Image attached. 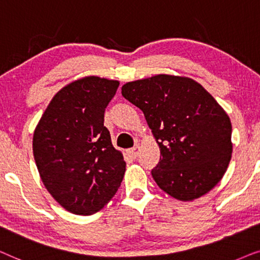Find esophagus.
Masks as SVG:
<instances>
[{
	"mask_svg": "<svg viewBox=\"0 0 260 260\" xmlns=\"http://www.w3.org/2000/svg\"><path fill=\"white\" fill-rule=\"evenodd\" d=\"M139 152H140V145H136V146H134L133 148H129V150L127 151V153L129 154V157L131 158H133V159H136L138 155H139Z\"/></svg>",
	"mask_w": 260,
	"mask_h": 260,
	"instance_id": "obj_1",
	"label": "esophagus"
}]
</instances>
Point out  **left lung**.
Returning <instances> with one entry per match:
<instances>
[{"label": "left lung", "instance_id": "left-lung-1", "mask_svg": "<svg viewBox=\"0 0 260 260\" xmlns=\"http://www.w3.org/2000/svg\"><path fill=\"white\" fill-rule=\"evenodd\" d=\"M121 92L143 110L160 150L152 170L159 188L184 202L209 192L233 152L231 119L216 100L193 79L165 74L128 82Z\"/></svg>", "mask_w": 260, "mask_h": 260}]
</instances>
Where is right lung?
Masks as SVG:
<instances>
[{
    "label": "right lung",
    "instance_id": "obj_1",
    "mask_svg": "<svg viewBox=\"0 0 260 260\" xmlns=\"http://www.w3.org/2000/svg\"><path fill=\"white\" fill-rule=\"evenodd\" d=\"M120 82L85 76L63 86L47 106L33 134V155L41 182L68 212L101 210L122 182L126 161L103 126L105 109Z\"/></svg>",
    "mask_w": 260,
    "mask_h": 260
}]
</instances>
